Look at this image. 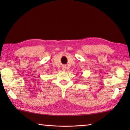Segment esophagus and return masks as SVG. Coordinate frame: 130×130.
Returning a JSON list of instances; mask_svg holds the SVG:
<instances>
[{
  "instance_id": "1",
  "label": "esophagus",
  "mask_w": 130,
  "mask_h": 130,
  "mask_svg": "<svg viewBox=\"0 0 130 130\" xmlns=\"http://www.w3.org/2000/svg\"><path fill=\"white\" fill-rule=\"evenodd\" d=\"M62 69L63 71H65L66 70H67V67H66L65 66H63V67H62Z\"/></svg>"
}]
</instances>
